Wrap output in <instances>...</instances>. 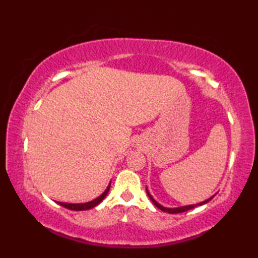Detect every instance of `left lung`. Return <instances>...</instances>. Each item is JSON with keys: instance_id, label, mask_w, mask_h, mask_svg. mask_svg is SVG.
I'll return each instance as SVG.
<instances>
[{"instance_id": "obj_1", "label": "left lung", "mask_w": 258, "mask_h": 258, "mask_svg": "<svg viewBox=\"0 0 258 258\" xmlns=\"http://www.w3.org/2000/svg\"><path fill=\"white\" fill-rule=\"evenodd\" d=\"M146 193H147V195H149L150 200L152 201L153 204H154L157 208H160L161 211L165 212V213H169V214L183 213V212H186V211H188V210H191V208H194V207H196V206H202V205H204V204H206V203L210 202V201L213 199V197H214V195H213V196L210 197V199H208V200H205L204 202L197 203V204H193V205H185V206H179V207H164L163 205L160 204V203H157L154 199H153V196L150 194V191H149V189H147V188H146Z\"/></svg>"}]
</instances>
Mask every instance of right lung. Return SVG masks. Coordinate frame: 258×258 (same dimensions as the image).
I'll return each mask as SVG.
<instances>
[{"label": "right lung", "instance_id": "right-lung-1", "mask_svg": "<svg viewBox=\"0 0 258 258\" xmlns=\"http://www.w3.org/2000/svg\"><path fill=\"white\" fill-rule=\"evenodd\" d=\"M109 187H111V182H109L108 186L106 187V189L103 191V194H101L98 197H96L95 200H93L91 202H86V203H78V204H73V203H63V202H56L58 205H61L65 208H69V210L72 211H87L91 210V208L95 207L96 205L100 204V203L105 199V196L107 195Z\"/></svg>", "mask_w": 258, "mask_h": 258}]
</instances>
